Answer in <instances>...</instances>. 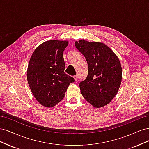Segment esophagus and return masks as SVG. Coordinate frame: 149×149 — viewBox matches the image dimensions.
Returning a JSON list of instances; mask_svg holds the SVG:
<instances>
[{
  "label": "esophagus",
  "instance_id": "obj_1",
  "mask_svg": "<svg viewBox=\"0 0 149 149\" xmlns=\"http://www.w3.org/2000/svg\"><path fill=\"white\" fill-rule=\"evenodd\" d=\"M74 78L76 81H77V80H78V75H75V76H74Z\"/></svg>",
  "mask_w": 149,
  "mask_h": 149
}]
</instances>
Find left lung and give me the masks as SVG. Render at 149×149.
<instances>
[{"mask_svg":"<svg viewBox=\"0 0 149 149\" xmlns=\"http://www.w3.org/2000/svg\"><path fill=\"white\" fill-rule=\"evenodd\" d=\"M88 65L87 78L79 83L83 96L96 108L108 104L118 92L122 81V67L118 57L105 44L75 42Z\"/></svg>","mask_w":149,"mask_h":149,"instance_id":"obj_1","label":"left lung"}]
</instances>
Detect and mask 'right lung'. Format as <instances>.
Segmentation results:
<instances>
[{
	"instance_id": "add662e5",
	"label": "right lung",
	"mask_w": 149,
	"mask_h": 149,
	"mask_svg": "<svg viewBox=\"0 0 149 149\" xmlns=\"http://www.w3.org/2000/svg\"><path fill=\"white\" fill-rule=\"evenodd\" d=\"M68 41L49 40L40 44L31 55L26 77L30 90L37 101L52 107L65 97V93L74 79L65 72L63 53Z\"/></svg>"
}]
</instances>
